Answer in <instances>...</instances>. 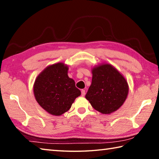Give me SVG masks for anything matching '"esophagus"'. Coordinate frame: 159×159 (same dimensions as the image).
I'll use <instances>...</instances> for the list:
<instances>
[{"label":"esophagus","mask_w":159,"mask_h":159,"mask_svg":"<svg viewBox=\"0 0 159 159\" xmlns=\"http://www.w3.org/2000/svg\"><path fill=\"white\" fill-rule=\"evenodd\" d=\"M85 95V90H81V95H82L83 97H84Z\"/></svg>","instance_id":"obj_1"}]
</instances>
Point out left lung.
<instances>
[{
  "mask_svg": "<svg viewBox=\"0 0 159 159\" xmlns=\"http://www.w3.org/2000/svg\"><path fill=\"white\" fill-rule=\"evenodd\" d=\"M92 83L85 95L94 109L109 114L122 106L128 93V83L119 71L109 64L93 69Z\"/></svg>",
  "mask_w": 159,
  "mask_h": 159,
  "instance_id": "8db88e82",
  "label": "left lung"
}]
</instances>
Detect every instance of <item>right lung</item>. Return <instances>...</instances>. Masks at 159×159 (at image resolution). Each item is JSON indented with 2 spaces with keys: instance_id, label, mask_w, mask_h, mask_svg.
Segmentation results:
<instances>
[{
  "instance_id": "1",
  "label": "right lung",
  "mask_w": 159,
  "mask_h": 159,
  "mask_svg": "<svg viewBox=\"0 0 159 159\" xmlns=\"http://www.w3.org/2000/svg\"><path fill=\"white\" fill-rule=\"evenodd\" d=\"M68 66L57 63L48 66L35 80L34 93L38 103L49 114L60 116L71 108L80 91L68 76Z\"/></svg>"
}]
</instances>
